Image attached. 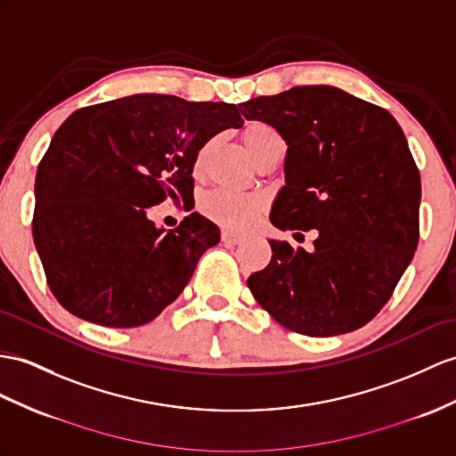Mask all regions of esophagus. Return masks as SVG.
<instances>
[{
  "instance_id": "obj_1",
  "label": "esophagus",
  "mask_w": 456,
  "mask_h": 456,
  "mask_svg": "<svg viewBox=\"0 0 456 456\" xmlns=\"http://www.w3.org/2000/svg\"><path fill=\"white\" fill-rule=\"evenodd\" d=\"M222 241L228 243V246H238V243H241V241H243V236L234 234V232H228V230H224V232H222Z\"/></svg>"
}]
</instances>
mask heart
Here are the masks:
<instances>
[{
  "instance_id": "b5f03b06",
  "label": "heart",
  "mask_w": 456,
  "mask_h": 456,
  "mask_svg": "<svg viewBox=\"0 0 456 456\" xmlns=\"http://www.w3.org/2000/svg\"><path fill=\"white\" fill-rule=\"evenodd\" d=\"M241 139L246 142L251 157L257 159L271 142L279 141L281 137L279 133H276L269 124H265V121H249V124H246L241 129ZM208 147L210 144H205V147L197 152L195 157L197 172L203 170ZM263 208H265V203L261 197L234 193L226 190H215L201 199V210L205 213V216L216 222V224H220L222 228L236 230V232L248 230L249 226H253L263 215Z\"/></svg>"
}]
</instances>
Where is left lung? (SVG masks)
Masks as SVG:
<instances>
[{
  "label": "left lung",
  "mask_w": 456,
  "mask_h": 456,
  "mask_svg": "<svg viewBox=\"0 0 456 456\" xmlns=\"http://www.w3.org/2000/svg\"><path fill=\"white\" fill-rule=\"evenodd\" d=\"M243 118L286 141L279 230H317L314 251L269 240L273 257L248 286L286 329L356 330L381 312L414 257L421 183L401 126L337 86H294L243 102Z\"/></svg>",
  "instance_id": "1"
}]
</instances>
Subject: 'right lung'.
Segmentation results:
<instances>
[{
  "label": "right lung",
  "instance_id": "obj_1",
  "mask_svg": "<svg viewBox=\"0 0 456 456\" xmlns=\"http://www.w3.org/2000/svg\"><path fill=\"white\" fill-rule=\"evenodd\" d=\"M236 104L133 94L77 110L38 164L32 238L55 299L91 323H149L183 292L220 230L199 213L174 230L147 208L193 199L197 152L241 127Z\"/></svg>",
  "mask_w": 456,
  "mask_h": 456
}]
</instances>
